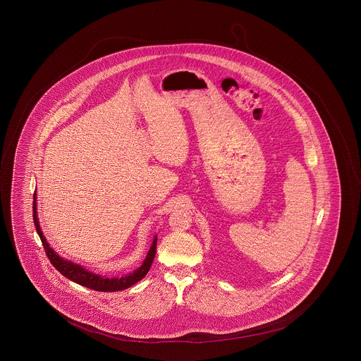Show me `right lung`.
Returning <instances> with one entry per match:
<instances>
[{
  "instance_id": "right-lung-1",
  "label": "right lung",
  "mask_w": 361,
  "mask_h": 361,
  "mask_svg": "<svg viewBox=\"0 0 361 361\" xmlns=\"http://www.w3.org/2000/svg\"><path fill=\"white\" fill-rule=\"evenodd\" d=\"M32 210H34V213H32L34 224L37 227V232H38L39 238L42 240V245H43V248L46 251L47 258L50 259L51 265L54 266L62 276H65L66 279L75 281L77 284L87 286L90 289H95V290H99V292H116V290H123L126 288H130L132 285L138 283L140 280H142L147 276V273L149 271L153 259H154V254H156L157 238H154L152 247L149 248L148 255H147L144 264L140 266L134 271L133 274H129V276H125V277H121V279H104L102 276H97V274H94V273L85 270L82 266L72 264V262H69L66 259H62L58 254L54 252V250L49 246V243L46 242V239H44V236H43V233L40 231V227H39L38 216H37V197H35V194H34Z\"/></svg>"
}]
</instances>
